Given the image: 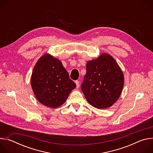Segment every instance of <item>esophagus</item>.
<instances>
[{
    "label": "esophagus",
    "instance_id": "obj_1",
    "mask_svg": "<svg viewBox=\"0 0 153 153\" xmlns=\"http://www.w3.org/2000/svg\"><path fill=\"white\" fill-rule=\"evenodd\" d=\"M75 83H76V86H77V88H78L79 87V85H80V83H79V82L78 81V80H76V82H75Z\"/></svg>",
    "mask_w": 153,
    "mask_h": 153
}]
</instances>
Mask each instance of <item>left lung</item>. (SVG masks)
I'll return each mask as SVG.
<instances>
[{
  "mask_svg": "<svg viewBox=\"0 0 153 153\" xmlns=\"http://www.w3.org/2000/svg\"><path fill=\"white\" fill-rule=\"evenodd\" d=\"M86 74L81 85L88 102L98 109L111 106L119 98L124 76L116 60L109 54L86 63Z\"/></svg>",
  "mask_w": 153,
  "mask_h": 153,
  "instance_id": "8db88e82",
  "label": "left lung"
}]
</instances>
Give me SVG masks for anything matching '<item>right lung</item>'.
<instances>
[{"label": "right lung", "instance_id": "add662e5", "mask_svg": "<svg viewBox=\"0 0 153 153\" xmlns=\"http://www.w3.org/2000/svg\"><path fill=\"white\" fill-rule=\"evenodd\" d=\"M31 85L38 101L51 108L63 104L76 87L60 60L48 53L43 54L36 62Z\"/></svg>", "mask_w": 153, "mask_h": 153}]
</instances>
